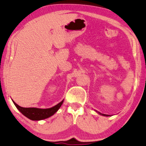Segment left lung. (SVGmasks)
I'll return each mask as SVG.
<instances>
[{
    "label": "left lung",
    "instance_id": "1",
    "mask_svg": "<svg viewBox=\"0 0 146 146\" xmlns=\"http://www.w3.org/2000/svg\"><path fill=\"white\" fill-rule=\"evenodd\" d=\"M96 111L97 112V111ZM98 113H99L100 115H103V116H110V115H106V114H103V113H100V112H98Z\"/></svg>",
    "mask_w": 146,
    "mask_h": 146
}]
</instances>
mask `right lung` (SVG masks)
I'll use <instances>...</instances> for the list:
<instances>
[{
	"instance_id": "1",
	"label": "right lung",
	"mask_w": 146,
	"mask_h": 146,
	"mask_svg": "<svg viewBox=\"0 0 146 146\" xmlns=\"http://www.w3.org/2000/svg\"><path fill=\"white\" fill-rule=\"evenodd\" d=\"M63 101H64V100H62V101L60 102L58 104L51 108L40 109L36 108H22V107H20V105L16 104L13 101L14 105H15L17 110L23 115H25L26 117H28L31 120H41L52 116L59 110V108H60L63 103Z\"/></svg>"
}]
</instances>
